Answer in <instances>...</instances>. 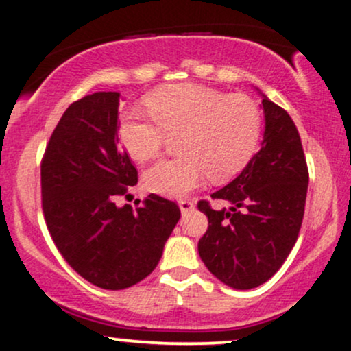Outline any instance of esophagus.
<instances>
[{
  "mask_svg": "<svg viewBox=\"0 0 351 351\" xmlns=\"http://www.w3.org/2000/svg\"><path fill=\"white\" fill-rule=\"evenodd\" d=\"M178 204H180V209H181V213H183V215H186V213L195 209V203H193L191 199H180Z\"/></svg>",
  "mask_w": 351,
  "mask_h": 351,
  "instance_id": "1",
  "label": "esophagus"
}]
</instances>
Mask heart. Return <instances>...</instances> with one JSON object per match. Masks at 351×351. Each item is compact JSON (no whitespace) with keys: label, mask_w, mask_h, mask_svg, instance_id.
<instances>
[{"label":"heart","mask_w":351,"mask_h":351,"mask_svg":"<svg viewBox=\"0 0 351 351\" xmlns=\"http://www.w3.org/2000/svg\"><path fill=\"white\" fill-rule=\"evenodd\" d=\"M148 115H123L119 136L138 163L155 160L168 136H178L181 155L163 160L145 175V184L160 195L180 198L203 183L232 178L251 162L263 134V112L244 94H224L198 84H173L145 97Z\"/></svg>","instance_id":"1"}]
</instances>
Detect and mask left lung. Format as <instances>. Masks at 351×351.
Segmentation results:
<instances>
[{
	"instance_id": "left-lung-1",
	"label": "left lung",
	"mask_w": 351,
	"mask_h": 351,
	"mask_svg": "<svg viewBox=\"0 0 351 351\" xmlns=\"http://www.w3.org/2000/svg\"><path fill=\"white\" fill-rule=\"evenodd\" d=\"M263 107V147L236 180L211 195L231 208L198 201L209 223L198 243L199 257L217 279L241 291L264 284L285 263L299 237L308 188L295 123L269 99Z\"/></svg>"
}]
</instances>
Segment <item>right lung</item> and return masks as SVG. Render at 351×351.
<instances>
[{
	"mask_svg": "<svg viewBox=\"0 0 351 351\" xmlns=\"http://www.w3.org/2000/svg\"><path fill=\"white\" fill-rule=\"evenodd\" d=\"M119 92L72 102L41 160L43 215L56 247L80 277L107 291L152 274L181 216L175 201L153 193L135 209L115 206L138 181L119 143Z\"/></svg>",
	"mask_w": 351,
	"mask_h": 351,
	"instance_id": "1",
	"label": "right lung"
}]
</instances>
